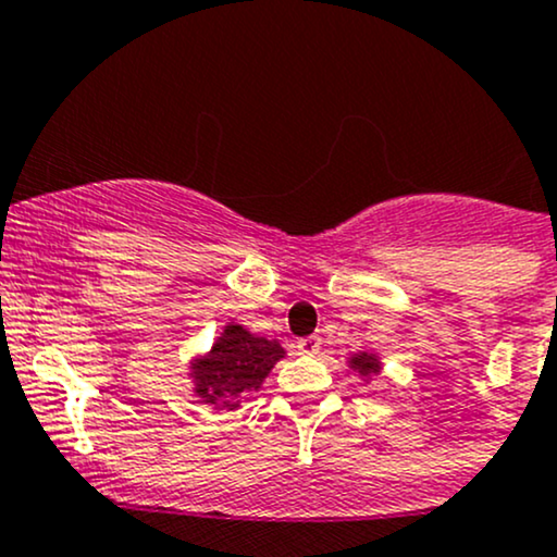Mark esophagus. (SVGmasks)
<instances>
[{
  "label": "esophagus",
  "instance_id": "34e87169",
  "mask_svg": "<svg viewBox=\"0 0 557 557\" xmlns=\"http://www.w3.org/2000/svg\"><path fill=\"white\" fill-rule=\"evenodd\" d=\"M298 354H306V356H314L319 354V348H322V341H319L317 335H309V337H300V341L296 343Z\"/></svg>",
  "mask_w": 557,
  "mask_h": 557
}]
</instances>
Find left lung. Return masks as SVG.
<instances>
[{"label":"left lung","instance_id":"left-lung-1","mask_svg":"<svg viewBox=\"0 0 557 557\" xmlns=\"http://www.w3.org/2000/svg\"><path fill=\"white\" fill-rule=\"evenodd\" d=\"M350 363H354V369H359V372H363V374H376V359H374V356L361 354V356H356V359Z\"/></svg>","mask_w":557,"mask_h":557}]
</instances>
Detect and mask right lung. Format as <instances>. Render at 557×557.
I'll list each match as a JSON object with an SVG mask.
<instances>
[{"instance_id": "add662e5", "label": "right lung", "mask_w": 557, "mask_h": 557, "mask_svg": "<svg viewBox=\"0 0 557 557\" xmlns=\"http://www.w3.org/2000/svg\"><path fill=\"white\" fill-rule=\"evenodd\" d=\"M280 359V343L253 337L238 324H230L212 354L194 363L196 389L209 403H220V408H235L240 395L259 387Z\"/></svg>"}]
</instances>
